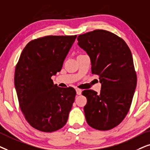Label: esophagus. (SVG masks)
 <instances>
[{
	"label": "esophagus",
	"mask_w": 150,
	"mask_h": 150,
	"mask_svg": "<svg viewBox=\"0 0 150 150\" xmlns=\"http://www.w3.org/2000/svg\"><path fill=\"white\" fill-rule=\"evenodd\" d=\"M76 92H77V95H81V92H82V90L81 89H79V88H77L76 89Z\"/></svg>",
	"instance_id": "34e87169"
}]
</instances>
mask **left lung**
I'll return each instance as SVG.
<instances>
[{"mask_svg":"<svg viewBox=\"0 0 150 150\" xmlns=\"http://www.w3.org/2000/svg\"><path fill=\"white\" fill-rule=\"evenodd\" d=\"M78 45L89 55L92 73L99 75V94L85 90L84 114L88 124L99 130H109L120 124L130 108L137 77L130 49L115 33L94 30L77 37Z\"/></svg>","mask_w":150,"mask_h":150,"instance_id":"left-lung-1","label":"left lung"}]
</instances>
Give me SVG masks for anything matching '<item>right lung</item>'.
Returning a JSON list of instances; mask_svg holds the SVG:
<instances>
[{
  "instance_id": "obj_1",
  "label": "right lung",
  "mask_w": 150,
  "mask_h": 150,
  "mask_svg": "<svg viewBox=\"0 0 150 150\" xmlns=\"http://www.w3.org/2000/svg\"><path fill=\"white\" fill-rule=\"evenodd\" d=\"M77 35H47L33 40L22 52L15 69L19 105L30 125L52 132L67 123L76 91L60 88L51 77L61 71Z\"/></svg>"
}]
</instances>
